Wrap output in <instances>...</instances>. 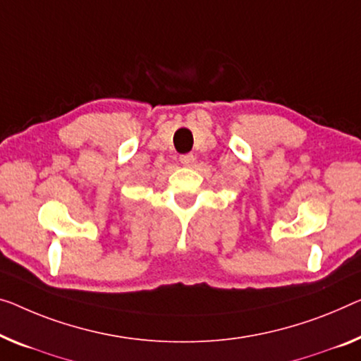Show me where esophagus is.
Segmentation results:
<instances>
[{
	"mask_svg": "<svg viewBox=\"0 0 361 361\" xmlns=\"http://www.w3.org/2000/svg\"><path fill=\"white\" fill-rule=\"evenodd\" d=\"M195 160H196V157L192 154H185L180 157V162L185 166H191L192 164H195Z\"/></svg>",
	"mask_w": 361,
	"mask_h": 361,
	"instance_id": "1",
	"label": "esophagus"
}]
</instances>
